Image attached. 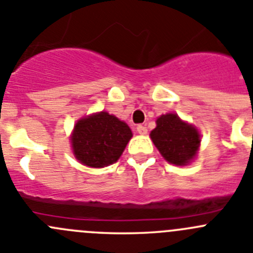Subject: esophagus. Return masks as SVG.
<instances>
[{
	"mask_svg": "<svg viewBox=\"0 0 253 253\" xmlns=\"http://www.w3.org/2000/svg\"><path fill=\"white\" fill-rule=\"evenodd\" d=\"M137 132L140 134H146V133H147V127L143 126V125H138V126H137Z\"/></svg>",
	"mask_w": 253,
	"mask_h": 253,
	"instance_id": "esophagus-1",
	"label": "esophagus"
}]
</instances>
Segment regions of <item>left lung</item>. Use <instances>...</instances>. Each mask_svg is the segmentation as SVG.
I'll return each instance as SVG.
<instances>
[{
	"label": "left lung",
	"mask_w": 253,
	"mask_h": 253,
	"mask_svg": "<svg viewBox=\"0 0 253 253\" xmlns=\"http://www.w3.org/2000/svg\"><path fill=\"white\" fill-rule=\"evenodd\" d=\"M150 136L165 160L177 166L187 165L200 146V134L195 127L181 121L174 113L157 119V126Z\"/></svg>",
	"instance_id": "1"
}]
</instances>
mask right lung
<instances>
[{
  "instance_id": "1",
  "label": "right lung",
  "mask_w": 253,
  "mask_h": 253,
  "mask_svg": "<svg viewBox=\"0 0 253 253\" xmlns=\"http://www.w3.org/2000/svg\"><path fill=\"white\" fill-rule=\"evenodd\" d=\"M132 132L117 117L100 112L80 120L72 134L76 159L89 167H105L120 159Z\"/></svg>"
}]
</instances>
